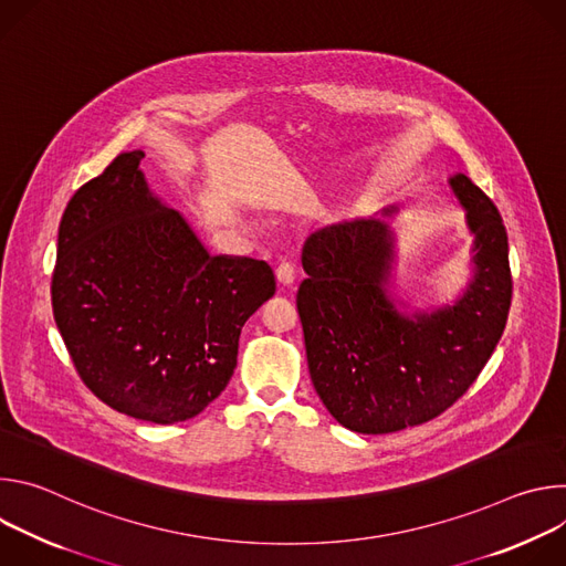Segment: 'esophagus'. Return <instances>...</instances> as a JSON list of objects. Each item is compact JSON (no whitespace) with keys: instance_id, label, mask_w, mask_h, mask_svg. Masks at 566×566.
I'll list each match as a JSON object with an SVG mask.
<instances>
[{"instance_id":"1","label":"esophagus","mask_w":566,"mask_h":566,"mask_svg":"<svg viewBox=\"0 0 566 566\" xmlns=\"http://www.w3.org/2000/svg\"><path fill=\"white\" fill-rule=\"evenodd\" d=\"M295 275H297V269L291 264V262H282L277 269H275V277L282 286H291L295 282Z\"/></svg>"}]
</instances>
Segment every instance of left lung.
I'll list each match as a JSON object with an SVG mask.
<instances>
[{
    "mask_svg": "<svg viewBox=\"0 0 566 566\" xmlns=\"http://www.w3.org/2000/svg\"><path fill=\"white\" fill-rule=\"evenodd\" d=\"M448 186L472 234V277L452 304L398 308L389 291L396 237L380 217L332 223L304 241L297 313L311 380L332 417L358 434L398 432L446 412L504 334L513 293L506 228L465 175Z\"/></svg>",
    "mask_w": 566,
    "mask_h": 566,
    "instance_id": "left-lung-1",
    "label": "left lung"
}]
</instances>
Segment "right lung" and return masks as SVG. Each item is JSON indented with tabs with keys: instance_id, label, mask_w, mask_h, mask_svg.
<instances>
[{
	"instance_id": "obj_1",
	"label": "right lung",
	"mask_w": 566,
	"mask_h": 566,
	"mask_svg": "<svg viewBox=\"0 0 566 566\" xmlns=\"http://www.w3.org/2000/svg\"><path fill=\"white\" fill-rule=\"evenodd\" d=\"M143 151L116 156L60 221L53 315L83 382L109 408L170 426L226 389L247 319L275 293L262 260L210 255L160 201Z\"/></svg>"
}]
</instances>
